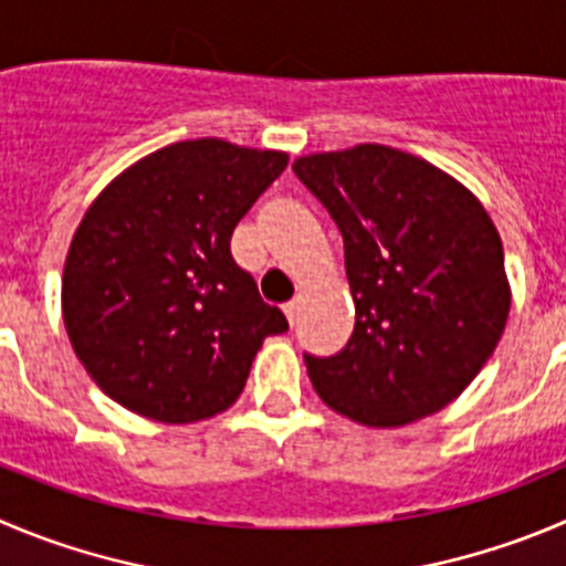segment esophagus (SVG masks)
I'll return each instance as SVG.
<instances>
[{
  "mask_svg": "<svg viewBox=\"0 0 566 566\" xmlns=\"http://www.w3.org/2000/svg\"><path fill=\"white\" fill-rule=\"evenodd\" d=\"M283 314L289 316V322L297 319V314H300V300H289V303L283 305Z\"/></svg>",
  "mask_w": 566,
  "mask_h": 566,
  "instance_id": "34e87169",
  "label": "esophagus"
}]
</instances>
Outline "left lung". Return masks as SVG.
<instances>
[{
	"mask_svg": "<svg viewBox=\"0 0 566 566\" xmlns=\"http://www.w3.org/2000/svg\"><path fill=\"white\" fill-rule=\"evenodd\" d=\"M292 169L342 230L355 300L347 347L305 355L316 395L367 428L450 406L494 353L511 308L503 241L481 199L384 144L303 155Z\"/></svg>",
	"mask_w": 566,
	"mask_h": 566,
	"instance_id": "1",
	"label": "left lung"
}]
</instances>
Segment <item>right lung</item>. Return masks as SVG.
<instances>
[{"label":"right lung","instance_id":"obj_1","mask_svg":"<svg viewBox=\"0 0 566 566\" xmlns=\"http://www.w3.org/2000/svg\"><path fill=\"white\" fill-rule=\"evenodd\" d=\"M289 155L177 142L102 188L63 266V325L127 411L188 424L228 411L263 338L289 331L230 255V235Z\"/></svg>","mask_w":566,"mask_h":566}]
</instances>
